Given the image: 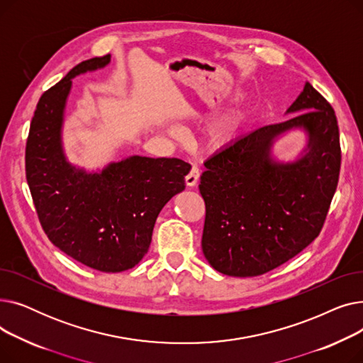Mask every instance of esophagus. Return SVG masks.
<instances>
[{
	"label": "esophagus",
	"mask_w": 363,
	"mask_h": 363,
	"mask_svg": "<svg viewBox=\"0 0 363 363\" xmlns=\"http://www.w3.org/2000/svg\"><path fill=\"white\" fill-rule=\"evenodd\" d=\"M200 178V170L197 166H193L191 170H189V174L185 177V182L188 186H196Z\"/></svg>",
	"instance_id": "34e87169"
}]
</instances>
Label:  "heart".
Instances as JSON below:
<instances>
[{
    "label": "heart",
    "mask_w": 363,
    "mask_h": 363,
    "mask_svg": "<svg viewBox=\"0 0 363 363\" xmlns=\"http://www.w3.org/2000/svg\"><path fill=\"white\" fill-rule=\"evenodd\" d=\"M237 129H238V121L216 123L215 126L211 128V130H208V133H207L208 143L215 147H222L228 143H231L233 138L235 137Z\"/></svg>",
    "instance_id": "heart-1"
}]
</instances>
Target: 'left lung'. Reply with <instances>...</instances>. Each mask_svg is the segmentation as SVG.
<instances>
[{
	"label": "left lung",
	"mask_w": 363,
	"mask_h": 363,
	"mask_svg": "<svg viewBox=\"0 0 363 363\" xmlns=\"http://www.w3.org/2000/svg\"><path fill=\"white\" fill-rule=\"evenodd\" d=\"M291 119L259 128L204 162V257L230 277H257L293 259L319 235L338 184L341 150L334 108L309 84L287 108ZM301 128L308 144L293 162L273 143Z\"/></svg>",
	"instance_id": "left-lung-1"
}]
</instances>
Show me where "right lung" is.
I'll return each instance as SVG.
<instances>
[{
	"mask_svg": "<svg viewBox=\"0 0 363 363\" xmlns=\"http://www.w3.org/2000/svg\"><path fill=\"white\" fill-rule=\"evenodd\" d=\"M108 63L110 54L85 60L41 95L25 160L33 204L50 241L92 269L122 272L148 252L160 211L184 191L191 166L175 157L130 156L86 172L67 162L62 129L72 79Z\"/></svg>",
	"mask_w": 363,
	"mask_h": 363,
	"instance_id": "1",
	"label": "right lung"
}]
</instances>
